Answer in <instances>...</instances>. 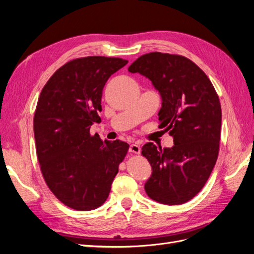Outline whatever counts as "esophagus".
Here are the masks:
<instances>
[{"label":"esophagus","mask_w":254,"mask_h":254,"mask_svg":"<svg viewBox=\"0 0 254 254\" xmlns=\"http://www.w3.org/2000/svg\"><path fill=\"white\" fill-rule=\"evenodd\" d=\"M129 151L133 152V153H140L141 152V147L137 144H131L129 147Z\"/></svg>","instance_id":"esophagus-1"}]
</instances>
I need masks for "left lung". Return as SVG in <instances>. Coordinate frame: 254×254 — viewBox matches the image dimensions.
Wrapping results in <instances>:
<instances>
[{
  "instance_id": "8db88e82",
  "label": "left lung",
  "mask_w": 254,
  "mask_h": 254,
  "mask_svg": "<svg viewBox=\"0 0 254 254\" xmlns=\"http://www.w3.org/2000/svg\"><path fill=\"white\" fill-rule=\"evenodd\" d=\"M128 71L145 76L159 91V128L174 139L171 148L153 143L142 147L152 170L146 194L163 204L187 202L204 187L218 157L221 108L216 91L200 67L180 55L145 54Z\"/></svg>"
}]
</instances>
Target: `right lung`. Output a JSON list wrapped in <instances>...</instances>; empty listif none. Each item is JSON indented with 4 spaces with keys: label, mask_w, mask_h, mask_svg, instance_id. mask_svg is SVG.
<instances>
[{
    "label": "right lung",
    "mask_w": 254,
    "mask_h": 254,
    "mask_svg": "<svg viewBox=\"0 0 254 254\" xmlns=\"http://www.w3.org/2000/svg\"><path fill=\"white\" fill-rule=\"evenodd\" d=\"M122 58L90 56L59 67L43 87L34 117L37 157L43 178L59 200L91 211L108 198L129 145L90 134L101 118L103 89L125 66Z\"/></svg>",
    "instance_id": "add662e5"
}]
</instances>
